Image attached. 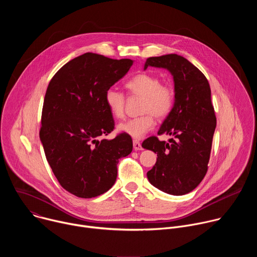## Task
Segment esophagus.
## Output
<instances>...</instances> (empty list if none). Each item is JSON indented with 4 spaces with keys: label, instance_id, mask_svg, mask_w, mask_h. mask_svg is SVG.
Instances as JSON below:
<instances>
[{
    "label": "esophagus",
    "instance_id": "1",
    "mask_svg": "<svg viewBox=\"0 0 257 257\" xmlns=\"http://www.w3.org/2000/svg\"><path fill=\"white\" fill-rule=\"evenodd\" d=\"M133 149L135 151H141L142 150V146H141L139 140H133Z\"/></svg>",
    "mask_w": 257,
    "mask_h": 257
}]
</instances>
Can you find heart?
<instances>
[{"instance_id": "obj_1", "label": "heart", "mask_w": 257, "mask_h": 257, "mask_svg": "<svg viewBox=\"0 0 257 257\" xmlns=\"http://www.w3.org/2000/svg\"><path fill=\"white\" fill-rule=\"evenodd\" d=\"M125 86L132 96L141 97L139 112L142 115L120 123L118 131L140 139L155 127V117L162 120L171 114L176 100L175 88L171 83H161L160 77L151 73H139L130 78ZM104 102L115 118L124 117L126 97L123 92L115 87L107 88Z\"/></svg>"}]
</instances>
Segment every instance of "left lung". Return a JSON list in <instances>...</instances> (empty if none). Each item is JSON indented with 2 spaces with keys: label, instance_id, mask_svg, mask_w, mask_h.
<instances>
[{
  "label": "left lung",
  "instance_id": "obj_1",
  "mask_svg": "<svg viewBox=\"0 0 257 257\" xmlns=\"http://www.w3.org/2000/svg\"><path fill=\"white\" fill-rule=\"evenodd\" d=\"M149 66L166 68L174 77L175 105L158 134L176 140L167 143L152 136L143 141L144 149L158 154L148 178L166 193L184 195L198 186L208 168L216 126L209 83L198 68L177 54L148 58L144 69Z\"/></svg>",
  "mask_w": 257,
  "mask_h": 257
}]
</instances>
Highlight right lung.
<instances>
[{
	"label": "right lung",
	"instance_id": "right-lung-1",
	"mask_svg": "<svg viewBox=\"0 0 257 257\" xmlns=\"http://www.w3.org/2000/svg\"><path fill=\"white\" fill-rule=\"evenodd\" d=\"M130 59L85 53L65 64L45 95L41 141L60 185L81 198L96 197L116 182L117 165L132 152L125 133L107 140L115 128L104 92L126 75Z\"/></svg>",
	"mask_w": 257,
	"mask_h": 257
}]
</instances>
